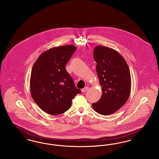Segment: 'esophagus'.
I'll return each mask as SVG.
<instances>
[{
  "instance_id": "1",
  "label": "esophagus",
  "mask_w": 159,
  "mask_h": 159,
  "mask_svg": "<svg viewBox=\"0 0 159 159\" xmlns=\"http://www.w3.org/2000/svg\"><path fill=\"white\" fill-rule=\"evenodd\" d=\"M88 89H89V87L88 86H86V87H84V88L82 89V92H85L86 91H88Z\"/></svg>"
}]
</instances>
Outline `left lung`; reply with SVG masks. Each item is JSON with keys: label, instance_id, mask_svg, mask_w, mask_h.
Returning <instances> with one entry per match:
<instances>
[{"label": "left lung", "instance_id": "1", "mask_svg": "<svg viewBox=\"0 0 159 159\" xmlns=\"http://www.w3.org/2000/svg\"><path fill=\"white\" fill-rule=\"evenodd\" d=\"M93 58L97 64L96 69L102 93L92 107L99 114L109 115L120 109L128 99L131 88L129 68L119 53L106 46H96Z\"/></svg>", "mask_w": 159, "mask_h": 159}]
</instances>
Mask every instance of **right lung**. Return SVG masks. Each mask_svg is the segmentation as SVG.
<instances>
[{
    "label": "right lung",
    "instance_id": "right-lung-1",
    "mask_svg": "<svg viewBox=\"0 0 159 159\" xmlns=\"http://www.w3.org/2000/svg\"><path fill=\"white\" fill-rule=\"evenodd\" d=\"M76 50L73 45L51 48L42 53L34 64L30 77L31 97L46 113L59 115L70 108L77 89L66 66Z\"/></svg>",
    "mask_w": 159,
    "mask_h": 159
}]
</instances>
